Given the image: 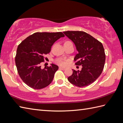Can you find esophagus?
I'll return each instance as SVG.
<instances>
[{"label": "esophagus", "instance_id": "esophagus-1", "mask_svg": "<svg viewBox=\"0 0 123 123\" xmlns=\"http://www.w3.org/2000/svg\"><path fill=\"white\" fill-rule=\"evenodd\" d=\"M59 68L61 69H62V70H65L66 69V68L65 67H59Z\"/></svg>", "mask_w": 123, "mask_h": 123}]
</instances>
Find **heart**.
I'll return each mask as SVG.
<instances>
[{"label":"heart","mask_w":123,"mask_h":123,"mask_svg":"<svg viewBox=\"0 0 123 123\" xmlns=\"http://www.w3.org/2000/svg\"><path fill=\"white\" fill-rule=\"evenodd\" d=\"M56 62H57V64H58L60 65L65 66L66 65L65 62L64 61V60H62V59H58L57 60Z\"/></svg>","instance_id":"heart-1"}]
</instances>
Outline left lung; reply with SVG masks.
I'll use <instances>...</instances> for the list:
<instances>
[{
	"label": "left lung",
	"mask_w": 123,
	"mask_h": 123,
	"mask_svg": "<svg viewBox=\"0 0 123 123\" xmlns=\"http://www.w3.org/2000/svg\"><path fill=\"white\" fill-rule=\"evenodd\" d=\"M64 34L73 42L78 54L74 58L76 65H82L81 70L73 69L68 80L79 87L91 85L100 76L104 68L105 54L100 42L83 31H65Z\"/></svg>",
	"instance_id": "left-lung-1"
}]
</instances>
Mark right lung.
<instances>
[{
	"label": "right lung",
	"mask_w": 123,
	"mask_h": 123,
	"mask_svg": "<svg viewBox=\"0 0 123 123\" xmlns=\"http://www.w3.org/2000/svg\"><path fill=\"white\" fill-rule=\"evenodd\" d=\"M65 35L62 32H37L29 36L17 48L15 62L21 78L34 89H41L52 82L58 66L54 64L41 68L44 56L50 52L55 42Z\"/></svg>",
	"instance_id": "right-lung-1"
}]
</instances>
